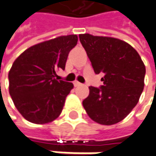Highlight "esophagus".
<instances>
[{"mask_svg":"<svg viewBox=\"0 0 156 156\" xmlns=\"http://www.w3.org/2000/svg\"><path fill=\"white\" fill-rule=\"evenodd\" d=\"M73 84L75 87H78V86H81V85H82V83H81L78 82V81H74Z\"/></svg>","mask_w":156,"mask_h":156,"instance_id":"obj_1","label":"esophagus"}]
</instances>
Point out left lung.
Listing matches in <instances>:
<instances>
[{
	"label": "left lung",
	"instance_id": "8db88e82",
	"mask_svg": "<svg viewBox=\"0 0 156 156\" xmlns=\"http://www.w3.org/2000/svg\"><path fill=\"white\" fill-rule=\"evenodd\" d=\"M79 40L96 74L103 73V85L90 86L83 101L89 117L111 126L123 120L137 104L144 87L145 66L129 43L110 37L80 34Z\"/></svg>",
	"mask_w": 156,
	"mask_h": 156
}]
</instances>
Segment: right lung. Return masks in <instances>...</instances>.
<instances>
[{
	"mask_svg": "<svg viewBox=\"0 0 156 156\" xmlns=\"http://www.w3.org/2000/svg\"><path fill=\"white\" fill-rule=\"evenodd\" d=\"M77 42V35L60 36L30 47L14 60L8 73L9 94L26 120L42 125L60 116L73 83L55 77L65 69Z\"/></svg>",
	"mask_w": 156,
	"mask_h": 156,
	"instance_id": "right-lung-1",
	"label": "right lung"
}]
</instances>
